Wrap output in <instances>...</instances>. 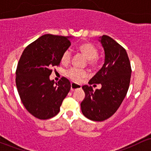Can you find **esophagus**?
Listing matches in <instances>:
<instances>
[{"instance_id": "obj_1", "label": "esophagus", "mask_w": 151, "mask_h": 151, "mask_svg": "<svg viewBox=\"0 0 151 151\" xmlns=\"http://www.w3.org/2000/svg\"><path fill=\"white\" fill-rule=\"evenodd\" d=\"M81 85H79V84H76V83H74V82H72V83H71V91H74V90H76V89H81Z\"/></svg>"}]
</instances>
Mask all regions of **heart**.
<instances>
[{"label":"heart","instance_id":"obj_1","mask_svg":"<svg viewBox=\"0 0 151 151\" xmlns=\"http://www.w3.org/2000/svg\"><path fill=\"white\" fill-rule=\"evenodd\" d=\"M79 50L84 54L88 59V62L90 65L94 66L98 62V49L91 43H84L79 46ZM72 53L70 49H67L64 51L61 57V62L63 65H68L72 60ZM66 75L72 81L79 82L81 79L88 77L89 73L86 70L79 69L77 67H71L66 72Z\"/></svg>","mask_w":151,"mask_h":151}]
</instances>
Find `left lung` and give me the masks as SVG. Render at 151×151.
<instances>
[{"label": "left lung", "mask_w": 151, "mask_h": 151, "mask_svg": "<svg viewBox=\"0 0 151 151\" xmlns=\"http://www.w3.org/2000/svg\"><path fill=\"white\" fill-rule=\"evenodd\" d=\"M101 42L105 62L89 84H101V88L93 91L91 86H83L85 97L81 103L82 114L94 121H104L116 111L126 96L131 75L126 50L109 36H102Z\"/></svg>", "instance_id": "8db88e82"}]
</instances>
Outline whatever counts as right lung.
<instances>
[{"label":"right lung","instance_id":"right-lung-1","mask_svg":"<svg viewBox=\"0 0 151 151\" xmlns=\"http://www.w3.org/2000/svg\"><path fill=\"white\" fill-rule=\"evenodd\" d=\"M70 45L69 37L47 34L22 52L16 70L17 89L24 106L37 119L47 120L56 116L70 91L67 78L62 77L55 84L49 77Z\"/></svg>","mask_w":151,"mask_h":151}]
</instances>
